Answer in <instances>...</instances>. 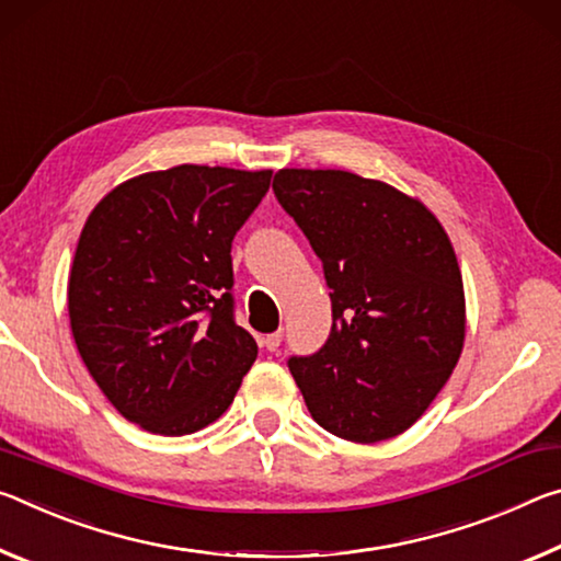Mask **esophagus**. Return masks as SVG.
<instances>
[{"label": "esophagus", "instance_id": "1", "mask_svg": "<svg viewBox=\"0 0 561 561\" xmlns=\"http://www.w3.org/2000/svg\"><path fill=\"white\" fill-rule=\"evenodd\" d=\"M280 343H283V333H280V330H275V333L263 335V341H261V345L265 347V351H271V353L278 351Z\"/></svg>", "mask_w": 561, "mask_h": 561}]
</instances>
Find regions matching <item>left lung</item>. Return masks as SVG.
Listing matches in <instances>:
<instances>
[{
    "label": "left lung",
    "instance_id": "left-lung-1",
    "mask_svg": "<svg viewBox=\"0 0 561 561\" xmlns=\"http://www.w3.org/2000/svg\"><path fill=\"white\" fill-rule=\"evenodd\" d=\"M275 198L323 261L333 330L288 367L320 427L370 445L415 425L462 355L460 263L437 216L378 179L280 169Z\"/></svg>",
    "mask_w": 561,
    "mask_h": 561
}]
</instances>
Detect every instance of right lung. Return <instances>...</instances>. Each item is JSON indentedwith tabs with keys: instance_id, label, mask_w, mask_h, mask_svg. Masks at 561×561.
<instances>
[{
	"instance_id": "obj_1",
	"label": "right lung",
	"mask_w": 561,
	"mask_h": 561,
	"mask_svg": "<svg viewBox=\"0 0 561 561\" xmlns=\"http://www.w3.org/2000/svg\"><path fill=\"white\" fill-rule=\"evenodd\" d=\"M271 169L181 163L118 183L81 228L69 273L77 351L106 400L146 433L216 422L259 355L233 323L231 243Z\"/></svg>"
}]
</instances>
